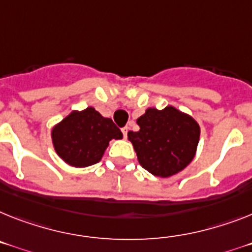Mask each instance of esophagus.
I'll return each instance as SVG.
<instances>
[{
    "instance_id": "1",
    "label": "esophagus",
    "mask_w": 252,
    "mask_h": 252,
    "mask_svg": "<svg viewBox=\"0 0 252 252\" xmlns=\"http://www.w3.org/2000/svg\"><path fill=\"white\" fill-rule=\"evenodd\" d=\"M128 130H129V126H124V128H122V132H123V136H124V138H126V137H128Z\"/></svg>"
}]
</instances>
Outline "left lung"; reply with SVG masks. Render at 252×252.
<instances>
[{
  "label": "left lung",
  "mask_w": 252,
  "mask_h": 252,
  "mask_svg": "<svg viewBox=\"0 0 252 252\" xmlns=\"http://www.w3.org/2000/svg\"><path fill=\"white\" fill-rule=\"evenodd\" d=\"M138 132H128L139 164L156 177H170L193 158L200 126L191 116L173 106L147 109L137 119Z\"/></svg>",
  "instance_id": "8db88e82"
}]
</instances>
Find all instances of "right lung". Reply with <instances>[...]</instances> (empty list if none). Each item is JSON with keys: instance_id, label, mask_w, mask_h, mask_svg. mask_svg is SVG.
Segmentation results:
<instances>
[{"instance_id": "add662e5", "label": "right lung", "mask_w": 252, "mask_h": 252, "mask_svg": "<svg viewBox=\"0 0 252 252\" xmlns=\"http://www.w3.org/2000/svg\"><path fill=\"white\" fill-rule=\"evenodd\" d=\"M122 132L109 118H103L94 107L66 116L52 130L55 150L69 165L84 168L102 158L113 138L120 139Z\"/></svg>"}]
</instances>
